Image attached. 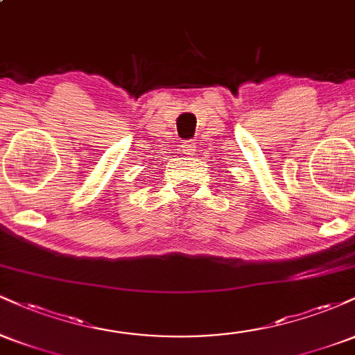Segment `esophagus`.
Wrapping results in <instances>:
<instances>
[{
	"instance_id": "obj_1",
	"label": "esophagus",
	"mask_w": 355,
	"mask_h": 355,
	"mask_svg": "<svg viewBox=\"0 0 355 355\" xmlns=\"http://www.w3.org/2000/svg\"><path fill=\"white\" fill-rule=\"evenodd\" d=\"M182 148H183V153H185V155H193V152H195V145H193V141H190V140L183 141Z\"/></svg>"
}]
</instances>
